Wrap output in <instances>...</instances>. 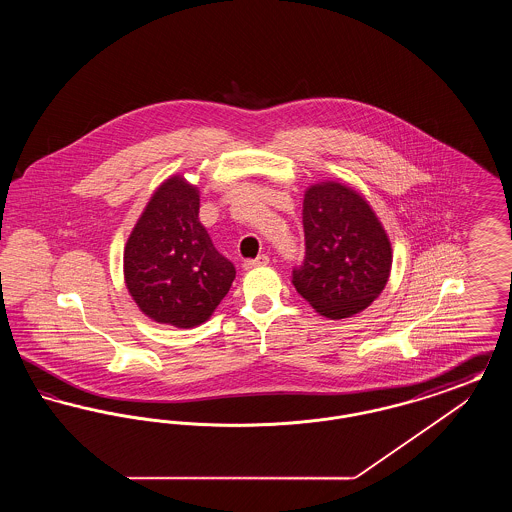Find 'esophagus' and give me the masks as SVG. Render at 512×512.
I'll return each instance as SVG.
<instances>
[{
  "label": "esophagus",
  "instance_id": "esophagus-1",
  "mask_svg": "<svg viewBox=\"0 0 512 512\" xmlns=\"http://www.w3.org/2000/svg\"><path fill=\"white\" fill-rule=\"evenodd\" d=\"M265 265H268V255H259L257 259L245 261L244 268L245 270H251V268L265 267Z\"/></svg>",
  "mask_w": 512,
  "mask_h": 512
}]
</instances>
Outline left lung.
<instances>
[{"label": "left lung", "mask_w": 512, "mask_h": 512, "mask_svg": "<svg viewBox=\"0 0 512 512\" xmlns=\"http://www.w3.org/2000/svg\"><path fill=\"white\" fill-rule=\"evenodd\" d=\"M305 259L293 268L297 293L322 317L340 320L361 311L390 278V238L363 195L326 180L303 199Z\"/></svg>", "instance_id": "left-lung-1"}]
</instances>
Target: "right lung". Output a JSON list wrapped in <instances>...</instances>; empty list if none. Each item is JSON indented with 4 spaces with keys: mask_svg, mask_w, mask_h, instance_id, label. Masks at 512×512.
Wrapping results in <instances>:
<instances>
[{
    "mask_svg": "<svg viewBox=\"0 0 512 512\" xmlns=\"http://www.w3.org/2000/svg\"><path fill=\"white\" fill-rule=\"evenodd\" d=\"M236 278L199 222V190L182 174L147 201L124 245L126 290L146 317L194 328L215 313Z\"/></svg>",
    "mask_w": 512,
    "mask_h": 512,
    "instance_id": "obj_1",
    "label": "right lung"
}]
</instances>
